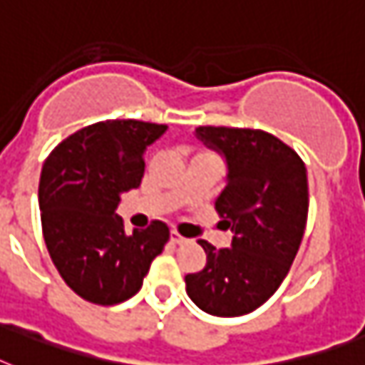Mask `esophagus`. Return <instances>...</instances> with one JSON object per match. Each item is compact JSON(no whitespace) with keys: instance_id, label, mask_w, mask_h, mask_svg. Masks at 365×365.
<instances>
[{"instance_id":"34e87169","label":"esophagus","mask_w":365,"mask_h":365,"mask_svg":"<svg viewBox=\"0 0 365 365\" xmlns=\"http://www.w3.org/2000/svg\"><path fill=\"white\" fill-rule=\"evenodd\" d=\"M170 242H173V244L182 245V244H187L189 240H187V238H183L182 234L176 232V230H173V232H170Z\"/></svg>"}]
</instances>
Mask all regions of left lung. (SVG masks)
Wrapping results in <instances>:
<instances>
[{"instance_id": "8db88e82", "label": "left lung", "mask_w": 365, "mask_h": 365, "mask_svg": "<svg viewBox=\"0 0 365 365\" xmlns=\"http://www.w3.org/2000/svg\"><path fill=\"white\" fill-rule=\"evenodd\" d=\"M197 136L227 159L215 210L234 236L223 250L198 240L206 266L185 275V290L210 315H247L279 289L298 253L309 208L306 165L260 129L202 125Z\"/></svg>"}]
</instances>
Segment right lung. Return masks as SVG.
I'll return each mask as SVG.
<instances>
[{"mask_svg":"<svg viewBox=\"0 0 365 365\" xmlns=\"http://www.w3.org/2000/svg\"><path fill=\"white\" fill-rule=\"evenodd\" d=\"M167 125L106 120L52 150L38 182L43 236L59 275L97 306L129 300L170 238L163 221L127 234L115 213L121 192L140 185L144 153Z\"/></svg>","mask_w":365,"mask_h":365,"instance_id":"1","label":"right lung"}]
</instances>
